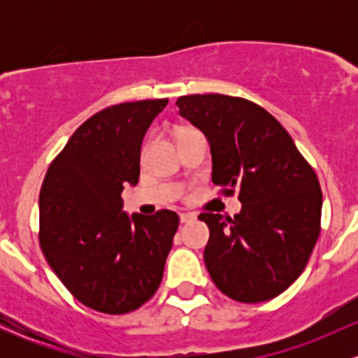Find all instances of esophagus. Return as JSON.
I'll return each mask as SVG.
<instances>
[{"mask_svg": "<svg viewBox=\"0 0 358 358\" xmlns=\"http://www.w3.org/2000/svg\"><path fill=\"white\" fill-rule=\"evenodd\" d=\"M196 218V215H192V213H180V222L182 223H187L190 222V220Z\"/></svg>", "mask_w": 358, "mask_h": 358, "instance_id": "34e87169", "label": "esophagus"}]
</instances>
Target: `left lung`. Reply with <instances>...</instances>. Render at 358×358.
<instances>
[{
    "instance_id": "left-lung-1",
    "label": "left lung",
    "mask_w": 358,
    "mask_h": 358,
    "mask_svg": "<svg viewBox=\"0 0 358 358\" xmlns=\"http://www.w3.org/2000/svg\"><path fill=\"white\" fill-rule=\"evenodd\" d=\"M182 117L211 147L213 183L239 190L234 218L201 213L209 227L204 263L223 294L259 303L286 291L308 263L320 234L322 192L291 135L263 107L239 96L189 95Z\"/></svg>"
}]
</instances>
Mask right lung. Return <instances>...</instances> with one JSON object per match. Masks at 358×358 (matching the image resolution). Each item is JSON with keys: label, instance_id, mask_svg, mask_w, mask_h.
I'll return each mask as SVG.
<instances>
[{"label": "right lung", "instance_id": "add662e5", "mask_svg": "<svg viewBox=\"0 0 358 358\" xmlns=\"http://www.w3.org/2000/svg\"><path fill=\"white\" fill-rule=\"evenodd\" d=\"M168 99L107 107L83 122L46 171L39 194V244L83 305L121 315L142 306L162 280L178 215L122 211L124 185L140 176L147 129Z\"/></svg>", "mask_w": 358, "mask_h": 358}]
</instances>
